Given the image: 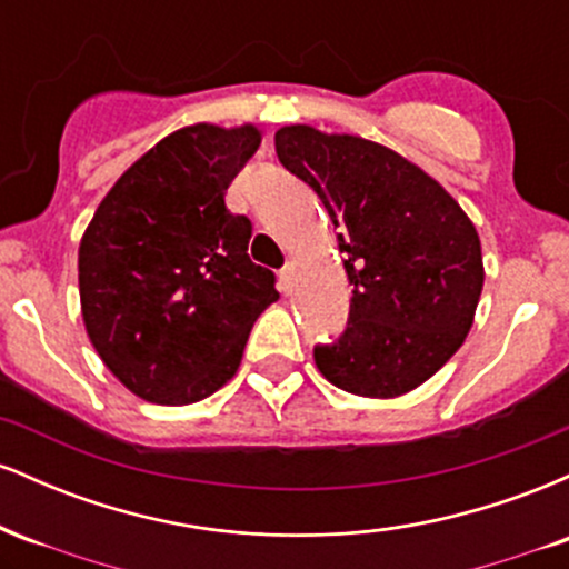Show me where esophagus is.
I'll use <instances>...</instances> for the list:
<instances>
[{"instance_id":"34e87169","label":"esophagus","mask_w":569,"mask_h":569,"mask_svg":"<svg viewBox=\"0 0 569 569\" xmlns=\"http://www.w3.org/2000/svg\"><path fill=\"white\" fill-rule=\"evenodd\" d=\"M291 280H293V264H286L283 270H280V283H283V291L291 289Z\"/></svg>"}]
</instances>
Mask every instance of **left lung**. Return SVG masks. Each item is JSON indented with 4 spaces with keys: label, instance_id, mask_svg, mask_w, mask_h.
<instances>
[{
    "label": "left lung",
    "instance_id": "obj_1",
    "mask_svg": "<svg viewBox=\"0 0 569 569\" xmlns=\"http://www.w3.org/2000/svg\"><path fill=\"white\" fill-rule=\"evenodd\" d=\"M276 152L329 211L352 286L348 329L312 352L318 371L352 396L409 393L473 326L485 286L473 221L433 176L361 136L286 126Z\"/></svg>",
    "mask_w": 569,
    "mask_h": 569
}]
</instances>
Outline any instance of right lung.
<instances>
[{
	"label": "right lung",
	"mask_w": 569,
	"mask_h": 569,
	"mask_svg": "<svg viewBox=\"0 0 569 569\" xmlns=\"http://www.w3.org/2000/svg\"><path fill=\"white\" fill-rule=\"evenodd\" d=\"M262 143L257 126L173 130L128 168L80 240L90 342L130 393L184 407L234 377L276 276L248 259L251 221L227 187Z\"/></svg>",
	"instance_id": "obj_1"
}]
</instances>
